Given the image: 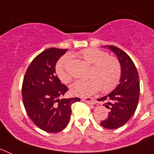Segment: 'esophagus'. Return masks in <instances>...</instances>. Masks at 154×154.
<instances>
[{
  "instance_id": "obj_1",
  "label": "esophagus",
  "mask_w": 154,
  "mask_h": 154,
  "mask_svg": "<svg viewBox=\"0 0 154 154\" xmlns=\"http://www.w3.org/2000/svg\"><path fill=\"white\" fill-rule=\"evenodd\" d=\"M82 101L85 102V103H89V104H95V100L90 97H82Z\"/></svg>"
}]
</instances>
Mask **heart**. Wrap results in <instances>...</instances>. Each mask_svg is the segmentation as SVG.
<instances>
[{"label":"heart","instance_id":"obj_1","mask_svg":"<svg viewBox=\"0 0 154 154\" xmlns=\"http://www.w3.org/2000/svg\"><path fill=\"white\" fill-rule=\"evenodd\" d=\"M79 57L91 65L87 80L77 81L71 85V92L75 96H89L101 89L109 92L117 86L121 77V65L119 61L106 51L89 48L79 52ZM70 62L69 55H64L55 65V73L62 83L67 84L72 80L68 71Z\"/></svg>","mask_w":154,"mask_h":154}]
</instances>
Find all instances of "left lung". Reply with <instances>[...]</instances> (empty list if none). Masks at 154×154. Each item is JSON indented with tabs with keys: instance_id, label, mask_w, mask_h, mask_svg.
<instances>
[{
	"instance_id": "1",
	"label": "left lung",
	"mask_w": 154,
	"mask_h": 154,
	"mask_svg": "<svg viewBox=\"0 0 154 154\" xmlns=\"http://www.w3.org/2000/svg\"><path fill=\"white\" fill-rule=\"evenodd\" d=\"M117 56L121 65L120 83L107 96L98 99L106 101L108 117L100 125L106 129H117L127 123L137 109L140 98V80L137 68L126 52L113 45H106Z\"/></svg>"
}]
</instances>
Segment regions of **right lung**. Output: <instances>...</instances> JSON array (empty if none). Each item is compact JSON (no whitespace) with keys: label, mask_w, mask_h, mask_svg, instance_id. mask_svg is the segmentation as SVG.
I'll list each match as a JSON object with an SVG mask.
<instances>
[{"label":"right lung","mask_w":154,"mask_h":154,"mask_svg":"<svg viewBox=\"0 0 154 154\" xmlns=\"http://www.w3.org/2000/svg\"><path fill=\"white\" fill-rule=\"evenodd\" d=\"M67 49L50 48L37 55L24 75L22 97L30 119L41 130L58 133L70 120L72 105L79 98L59 99L69 90L55 74V65Z\"/></svg>","instance_id":"right-lung-1"}]
</instances>
